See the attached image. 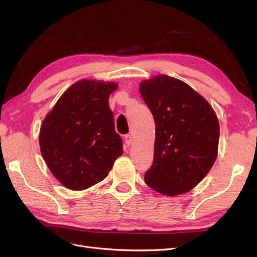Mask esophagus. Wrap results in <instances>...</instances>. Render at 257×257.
Returning <instances> with one entry per match:
<instances>
[{
	"label": "esophagus",
	"mask_w": 257,
	"mask_h": 257,
	"mask_svg": "<svg viewBox=\"0 0 257 257\" xmlns=\"http://www.w3.org/2000/svg\"><path fill=\"white\" fill-rule=\"evenodd\" d=\"M124 139H125V144L127 146H131L132 142H133V136H132V135H126L125 137H124Z\"/></svg>",
	"instance_id": "esophagus-1"
}]
</instances>
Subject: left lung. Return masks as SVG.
Instances as JSON below:
<instances>
[{
    "mask_svg": "<svg viewBox=\"0 0 257 257\" xmlns=\"http://www.w3.org/2000/svg\"><path fill=\"white\" fill-rule=\"evenodd\" d=\"M139 91L155 122L154 158L145 182L166 196L189 192L217 155L220 126L212 107L189 84L167 75L143 81Z\"/></svg>",
    "mask_w": 257,
    "mask_h": 257,
    "instance_id": "1",
    "label": "left lung"
}]
</instances>
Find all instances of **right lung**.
Here are the masks:
<instances>
[{"label": "right lung", "mask_w": 257, "mask_h": 257, "mask_svg": "<svg viewBox=\"0 0 257 257\" xmlns=\"http://www.w3.org/2000/svg\"><path fill=\"white\" fill-rule=\"evenodd\" d=\"M116 88L114 82L77 81L43 121L42 155L52 175L69 190H85L104 180L123 153L108 105Z\"/></svg>", "instance_id": "add662e5"}]
</instances>
